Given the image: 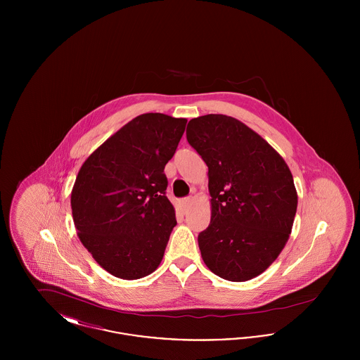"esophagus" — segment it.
<instances>
[{
	"mask_svg": "<svg viewBox=\"0 0 360 360\" xmlns=\"http://www.w3.org/2000/svg\"><path fill=\"white\" fill-rule=\"evenodd\" d=\"M191 202H193V200H191L190 197H188V198H184V200H181V201H179L181 210H182L184 213L188 212V209H190V206H191Z\"/></svg>",
	"mask_w": 360,
	"mask_h": 360,
	"instance_id": "obj_1",
	"label": "esophagus"
}]
</instances>
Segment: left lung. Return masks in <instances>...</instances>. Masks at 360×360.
<instances>
[{
	"label": "left lung",
	"mask_w": 360,
	"mask_h": 360,
	"mask_svg": "<svg viewBox=\"0 0 360 360\" xmlns=\"http://www.w3.org/2000/svg\"><path fill=\"white\" fill-rule=\"evenodd\" d=\"M188 144L207 166L210 224L198 235L207 269L231 282L266 271L285 248L298 195L283 158L225 115L188 121Z\"/></svg>",
	"instance_id": "left-lung-1"
}]
</instances>
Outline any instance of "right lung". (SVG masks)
<instances>
[{
	"label": "right lung",
	"instance_id": "right-lung-1",
	"mask_svg": "<svg viewBox=\"0 0 360 360\" xmlns=\"http://www.w3.org/2000/svg\"><path fill=\"white\" fill-rule=\"evenodd\" d=\"M186 119L144 113L89 155L71 190L77 235L109 274L140 279L159 267L176 225L165 166Z\"/></svg>",
	"mask_w": 360,
	"mask_h": 360
}]
</instances>
